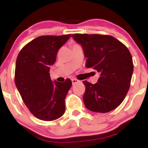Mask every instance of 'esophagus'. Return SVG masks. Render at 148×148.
<instances>
[{"mask_svg": "<svg viewBox=\"0 0 148 148\" xmlns=\"http://www.w3.org/2000/svg\"><path fill=\"white\" fill-rule=\"evenodd\" d=\"M72 84L74 85V84H76V83H79V80L76 79H72Z\"/></svg>", "mask_w": 148, "mask_h": 148, "instance_id": "esophagus-1", "label": "esophagus"}]
</instances>
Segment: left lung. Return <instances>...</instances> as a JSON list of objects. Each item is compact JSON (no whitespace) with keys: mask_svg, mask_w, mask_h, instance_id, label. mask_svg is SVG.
<instances>
[{"mask_svg":"<svg viewBox=\"0 0 148 148\" xmlns=\"http://www.w3.org/2000/svg\"><path fill=\"white\" fill-rule=\"evenodd\" d=\"M75 41L81 45L86 67H92L100 73L97 83L87 81L83 99L88 110L107 113L120 104L130 89L134 71L130 51L122 42L110 35L98 34H74Z\"/></svg>","mask_w":148,"mask_h":148,"instance_id":"obj_1","label":"left lung"}]
</instances>
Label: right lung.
Segmentation results:
<instances>
[{"instance_id":"right-lung-1","label":"right lung","mask_w":148,"mask_h":148,"mask_svg":"<svg viewBox=\"0 0 148 148\" xmlns=\"http://www.w3.org/2000/svg\"><path fill=\"white\" fill-rule=\"evenodd\" d=\"M70 37L71 34L37 37L20 51L16 58L15 84L25 106L40 120H56L65 111L64 99L72 81H52L49 71L59 49Z\"/></svg>"}]
</instances>
